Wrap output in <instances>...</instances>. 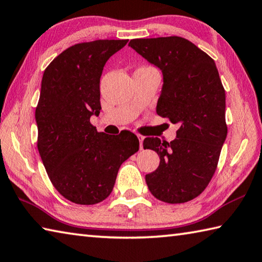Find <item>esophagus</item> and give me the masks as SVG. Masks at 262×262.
Listing matches in <instances>:
<instances>
[{
	"label": "esophagus",
	"instance_id": "34e87169",
	"mask_svg": "<svg viewBox=\"0 0 262 262\" xmlns=\"http://www.w3.org/2000/svg\"><path fill=\"white\" fill-rule=\"evenodd\" d=\"M137 139L140 141V149H143V141H144V136H142L140 134H137Z\"/></svg>",
	"mask_w": 262,
	"mask_h": 262
}]
</instances>
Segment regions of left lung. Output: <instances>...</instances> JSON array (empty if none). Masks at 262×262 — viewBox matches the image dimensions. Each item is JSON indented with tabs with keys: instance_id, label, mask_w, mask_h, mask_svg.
Here are the masks:
<instances>
[{
	"instance_id": "obj_1",
	"label": "left lung",
	"mask_w": 262,
	"mask_h": 262,
	"mask_svg": "<svg viewBox=\"0 0 262 262\" xmlns=\"http://www.w3.org/2000/svg\"><path fill=\"white\" fill-rule=\"evenodd\" d=\"M128 46L163 73L157 115L179 126L172 142L146 137L144 149L160 164L145 175L161 202L181 204L199 196L215 172L227 137L226 93L214 60L180 36L134 39Z\"/></svg>"
}]
</instances>
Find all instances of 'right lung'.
Returning a JSON list of instances; mask_svg holds the SVG:
<instances>
[{"label": "right lung", "instance_id": "right-lung-1", "mask_svg": "<svg viewBox=\"0 0 262 262\" xmlns=\"http://www.w3.org/2000/svg\"><path fill=\"white\" fill-rule=\"evenodd\" d=\"M128 40H96L70 47L51 61L35 110L37 149L61 196L94 205L110 196L123 161L139 151L129 130L106 135L90 123L101 111L99 80L107 59Z\"/></svg>", "mask_w": 262, "mask_h": 262}]
</instances>
